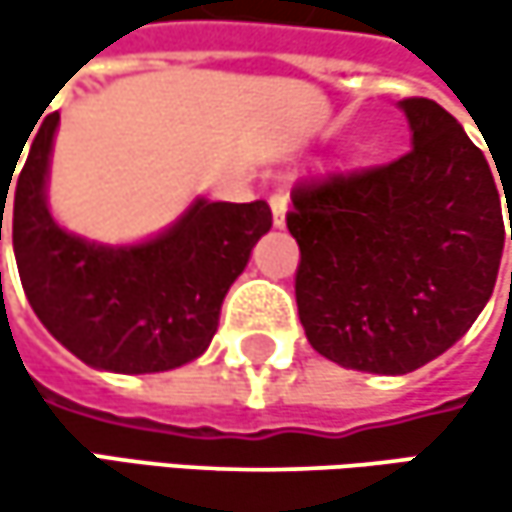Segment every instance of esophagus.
Returning <instances> with one entry per match:
<instances>
[{"label":"esophagus","mask_w":512,"mask_h":512,"mask_svg":"<svg viewBox=\"0 0 512 512\" xmlns=\"http://www.w3.org/2000/svg\"><path fill=\"white\" fill-rule=\"evenodd\" d=\"M269 207H272L275 228H284V216H287V192H284V189H272V195H269Z\"/></svg>","instance_id":"34e87169"}]
</instances>
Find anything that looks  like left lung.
Instances as JSON below:
<instances>
[{"label":"left lung","instance_id":"left-lung-1","mask_svg":"<svg viewBox=\"0 0 512 512\" xmlns=\"http://www.w3.org/2000/svg\"><path fill=\"white\" fill-rule=\"evenodd\" d=\"M400 106L409 154L302 180L287 213L311 347L341 367L391 376L442 356L477 320L507 234L501 195L512 201V177H492L451 112L427 97Z\"/></svg>","mask_w":512,"mask_h":512}]
</instances>
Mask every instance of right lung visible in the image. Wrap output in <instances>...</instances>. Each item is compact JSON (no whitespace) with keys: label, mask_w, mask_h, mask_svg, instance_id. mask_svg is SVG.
Segmentation results:
<instances>
[{"label":"right lung","mask_w":512,"mask_h":512,"mask_svg":"<svg viewBox=\"0 0 512 512\" xmlns=\"http://www.w3.org/2000/svg\"><path fill=\"white\" fill-rule=\"evenodd\" d=\"M55 127L58 112L35 133L11 192L14 255L38 320L58 344L100 370L159 373L198 358L219 329L228 287L272 228L269 204L195 201L151 243L124 249L85 243L58 228L47 210ZM8 186L11 180L0 183V240Z\"/></svg>","instance_id":"1"}]
</instances>
